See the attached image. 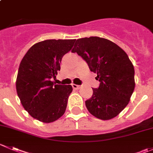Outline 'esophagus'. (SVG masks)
I'll use <instances>...</instances> for the list:
<instances>
[{"mask_svg":"<svg viewBox=\"0 0 153 153\" xmlns=\"http://www.w3.org/2000/svg\"><path fill=\"white\" fill-rule=\"evenodd\" d=\"M72 88H73L74 90H78V89L81 87V86L77 85V84H72Z\"/></svg>","mask_w":153,"mask_h":153,"instance_id":"34e87169","label":"esophagus"}]
</instances>
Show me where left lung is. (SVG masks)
I'll list each match as a JSON object with an SVG mask.
<instances>
[{"label":"left lung","mask_w":153,"mask_h":153,"mask_svg":"<svg viewBox=\"0 0 153 153\" xmlns=\"http://www.w3.org/2000/svg\"><path fill=\"white\" fill-rule=\"evenodd\" d=\"M72 53L81 56L100 82L85 102L89 112L103 120L115 117L126 107L134 91V69L126 53L104 38L77 39Z\"/></svg>","instance_id":"1"}]
</instances>
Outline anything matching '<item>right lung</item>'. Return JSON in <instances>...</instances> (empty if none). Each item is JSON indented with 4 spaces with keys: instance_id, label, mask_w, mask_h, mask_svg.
<instances>
[{
    "instance_id": "add662e5",
    "label": "right lung",
    "mask_w": 153,
    "mask_h": 153,
    "mask_svg": "<svg viewBox=\"0 0 153 153\" xmlns=\"http://www.w3.org/2000/svg\"><path fill=\"white\" fill-rule=\"evenodd\" d=\"M75 39H48L33 45L22 60L16 79V90L21 103L31 117L42 123L61 117L72 93L71 85L56 84L64 54Z\"/></svg>"
}]
</instances>
